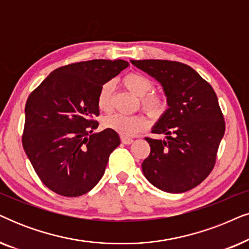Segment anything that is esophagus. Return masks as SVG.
<instances>
[{
    "label": "esophagus",
    "mask_w": 249,
    "mask_h": 249,
    "mask_svg": "<svg viewBox=\"0 0 249 249\" xmlns=\"http://www.w3.org/2000/svg\"><path fill=\"white\" fill-rule=\"evenodd\" d=\"M121 142H122V144L129 145V144H131L132 142H134V140H132V138H128V137H124V136H122V137H121Z\"/></svg>",
    "instance_id": "obj_1"
}]
</instances>
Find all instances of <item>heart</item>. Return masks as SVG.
Masks as SVG:
<instances>
[{"label": "heart", "mask_w": 249, "mask_h": 249, "mask_svg": "<svg viewBox=\"0 0 249 249\" xmlns=\"http://www.w3.org/2000/svg\"><path fill=\"white\" fill-rule=\"evenodd\" d=\"M122 83L129 91L134 95L140 97L142 106L148 114L159 115L162 113L166 106L163 97L159 95H148L152 90V81L147 76L141 73H129L122 79ZM112 82H106L101 87L97 96V105L99 109L104 112H108L112 107V95H113ZM146 119L142 115H124V114H113L105 118L104 127L117 131L122 136H132L138 131L146 127Z\"/></svg>", "instance_id": "1"}]
</instances>
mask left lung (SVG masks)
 I'll return each mask as SVG.
<instances>
[{"instance_id":"left-lung-1","label":"left lung","mask_w":249,"mask_h":249,"mask_svg":"<svg viewBox=\"0 0 249 249\" xmlns=\"http://www.w3.org/2000/svg\"><path fill=\"white\" fill-rule=\"evenodd\" d=\"M162 87L168 108L152 127L164 140L146 137L151 153L142 163L152 185L183 193L199 185L214 168L224 136V118L217 96L192 67L178 61L130 60Z\"/></svg>"}]
</instances>
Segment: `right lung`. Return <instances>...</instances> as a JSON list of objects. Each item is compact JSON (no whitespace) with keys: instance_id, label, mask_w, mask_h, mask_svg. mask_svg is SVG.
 Listing matches in <instances>:
<instances>
[{"instance_id":"obj_1","label":"right lung","mask_w":249,"mask_h":249,"mask_svg":"<svg viewBox=\"0 0 249 249\" xmlns=\"http://www.w3.org/2000/svg\"><path fill=\"white\" fill-rule=\"evenodd\" d=\"M129 63L93 59L51 72L25 106L22 146L42 183L64 196L89 192L104 175L109 154L120 145L118 132H93L101 87Z\"/></svg>"}]
</instances>
